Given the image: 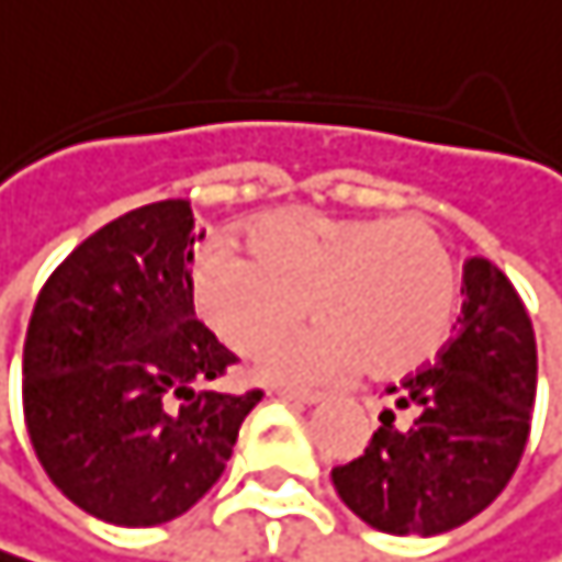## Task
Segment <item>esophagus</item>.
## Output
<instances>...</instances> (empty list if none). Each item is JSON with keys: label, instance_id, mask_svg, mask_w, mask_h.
Returning <instances> with one entry per match:
<instances>
[{"label": "esophagus", "instance_id": "1", "mask_svg": "<svg viewBox=\"0 0 562 562\" xmlns=\"http://www.w3.org/2000/svg\"><path fill=\"white\" fill-rule=\"evenodd\" d=\"M276 396H279V400H290V403H306V406L323 400L319 390H276Z\"/></svg>", "mask_w": 562, "mask_h": 562}]
</instances>
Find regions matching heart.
<instances>
[{"instance_id":"heart-1","label":"heart","mask_w":562,"mask_h":562,"mask_svg":"<svg viewBox=\"0 0 562 562\" xmlns=\"http://www.w3.org/2000/svg\"><path fill=\"white\" fill-rule=\"evenodd\" d=\"M199 252L192 293L203 319L236 352H259L306 310V333L262 356L269 380H323L363 363L370 376L426 367L457 319V259L423 216L346 220L276 213L246 236Z\"/></svg>"}]
</instances>
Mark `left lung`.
I'll return each instance as SVG.
<instances>
[{
	"instance_id": "obj_1",
	"label": "left lung",
	"mask_w": 562,
	"mask_h": 562,
	"mask_svg": "<svg viewBox=\"0 0 562 562\" xmlns=\"http://www.w3.org/2000/svg\"><path fill=\"white\" fill-rule=\"evenodd\" d=\"M457 336L432 363L390 386L363 457L333 486L363 524L396 537L447 533L486 509L527 450L537 396L530 313L499 266H463Z\"/></svg>"
}]
</instances>
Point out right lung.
Masks as SVG:
<instances>
[{
  "instance_id": "1",
  "label": "right lung",
  "mask_w": 562,
  "mask_h": 562,
  "mask_svg": "<svg viewBox=\"0 0 562 562\" xmlns=\"http://www.w3.org/2000/svg\"><path fill=\"white\" fill-rule=\"evenodd\" d=\"M186 199L82 239L38 290L22 409L49 480L115 527L169 524L223 476L262 390L223 393L236 356L195 319Z\"/></svg>"
}]
</instances>
